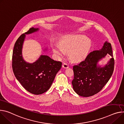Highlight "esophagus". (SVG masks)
<instances>
[{
	"label": "esophagus",
	"instance_id": "34e87169",
	"mask_svg": "<svg viewBox=\"0 0 124 124\" xmlns=\"http://www.w3.org/2000/svg\"><path fill=\"white\" fill-rule=\"evenodd\" d=\"M62 67H63V68H65V69H67L69 67V65L68 64L66 63H64L63 65H62Z\"/></svg>",
	"mask_w": 124,
	"mask_h": 124
}]
</instances>
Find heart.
<instances>
[{
    "mask_svg": "<svg viewBox=\"0 0 124 124\" xmlns=\"http://www.w3.org/2000/svg\"><path fill=\"white\" fill-rule=\"evenodd\" d=\"M92 46L91 40L84 35H69L64 37L60 45L56 44L53 51L57 57H63L67 52H69V57L74 62L80 61L88 55Z\"/></svg>",
    "mask_w": 124,
    "mask_h": 124,
    "instance_id": "1",
    "label": "heart"
}]
</instances>
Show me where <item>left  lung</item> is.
I'll use <instances>...</instances> for the list:
<instances>
[{
    "label": "left lung",
    "instance_id": "obj_1",
    "mask_svg": "<svg viewBox=\"0 0 124 124\" xmlns=\"http://www.w3.org/2000/svg\"><path fill=\"white\" fill-rule=\"evenodd\" d=\"M108 54L112 58L103 67L99 65L98 62ZM114 67L111 44L105 41L101 49L91 52L84 61L73 66L74 77L72 84L74 91L83 97L96 94L109 80Z\"/></svg>",
    "mask_w": 124,
    "mask_h": 124
}]
</instances>
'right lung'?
Returning <instances> with one entry per match:
<instances>
[{
  "label": "right lung",
  "instance_id": "add662e5",
  "mask_svg": "<svg viewBox=\"0 0 124 124\" xmlns=\"http://www.w3.org/2000/svg\"><path fill=\"white\" fill-rule=\"evenodd\" d=\"M39 30V28H31L22 35L15 42L12 55V69L17 80L27 91L36 95L43 93L49 89L62 67L61 62L54 61L45 55H41L32 63L23 59L22 48L26 35Z\"/></svg>",
  "mask_w": 124,
  "mask_h": 124
}]
</instances>
